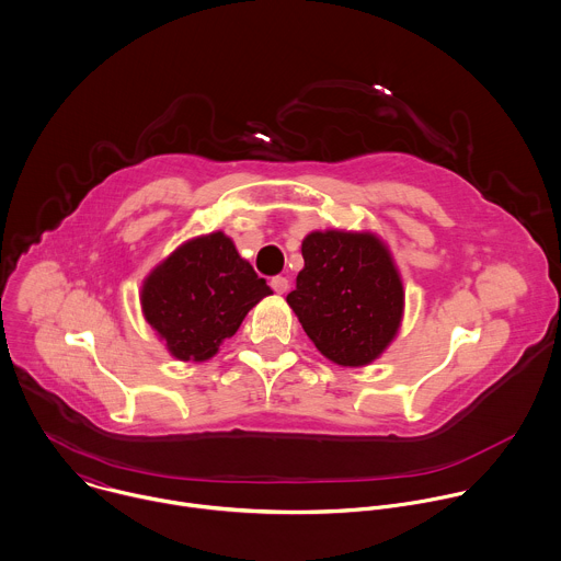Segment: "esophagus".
<instances>
[{
    "label": "esophagus",
    "mask_w": 561,
    "mask_h": 561,
    "mask_svg": "<svg viewBox=\"0 0 561 561\" xmlns=\"http://www.w3.org/2000/svg\"><path fill=\"white\" fill-rule=\"evenodd\" d=\"M270 285H272V289H274L276 294H285V291L289 289V280H287L285 276H274Z\"/></svg>",
    "instance_id": "34e87169"
}]
</instances>
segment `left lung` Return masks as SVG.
I'll return each instance as SVG.
<instances>
[{"label":"left lung","mask_w":561,"mask_h":561,"mask_svg":"<svg viewBox=\"0 0 561 561\" xmlns=\"http://www.w3.org/2000/svg\"><path fill=\"white\" fill-rule=\"evenodd\" d=\"M287 302L316 348L340 366H366L399 331L403 285L373 232H311Z\"/></svg>","instance_id":"8db88e82"}]
</instances>
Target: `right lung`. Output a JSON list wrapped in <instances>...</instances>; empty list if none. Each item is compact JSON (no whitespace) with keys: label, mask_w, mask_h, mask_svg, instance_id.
I'll use <instances>...</instances> for the list:
<instances>
[{"label":"right lung","mask_w":561,"mask_h":561,"mask_svg":"<svg viewBox=\"0 0 561 561\" xmlns=\"http://www.w3.org/2000/svg\"><path fill=\"white\" fill-rule=\"evenodd\" d=\"M270 294L265 278L239 256L232 239L213 232L164 259L145 278L140 302L173 357L206 362Z\"/></svg>","instance_id":"right-lung-1"}]
</instances>
